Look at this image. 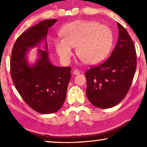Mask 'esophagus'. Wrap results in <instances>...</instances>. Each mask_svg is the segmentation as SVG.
Masks as SVG:
<instances>
[{
	"label": "esophagus",
	"mask_w": 147,
	"mask_h": 147,
	"mask_svg": "<svg viewBox=\"0 0 147 147\" xmlns=\"http://www.w3.org/2000/svg\"><path fill=\"white\" fill-rule=\"evenodd\" d=\"M80 71L79 69H75L74 70V74H75V75H78V74H80Z\"/></svg>",
	"instance_id": "obj_1"
}]
</instances>
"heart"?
I'll use <instances>...</instances> for the list:
<instances>
[{
	"instance_id": "1",
	"label": "heart",
	"mask_w": 147,
	"mask_h": 147,
	"mask_svg": "<svg viewBox=\"0 0 147 147\" xmlns=\"http://www.w3.org/2000/svg\"><path fill=\"white\" fill-rule=\"evenodd\" d=\"M63 37L54 41L56 51L62 61L68 62L76 47L78 55L87 64L94 65L106 59L113 44V33L108 26L96 21H76L64 26Z\"/></svg>"
}]
</instances>
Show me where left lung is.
I'll list each match as a JSON object with an SVG mask.
<instances>
[{"mask_svg":"<svg viewBox=\"0 0 147 147\" xmlns=\"http://www.w3.org/2000/svg\"><path fill=\"white\" fill-rule=\"evenodd\" d=\"M118 40L104 63L86 71V95L99 108H110L122 101L131 86L136 69L135 46L127 31L118 23Z\"/></svg>","mask_w":147,"mask_h":147,"instance_id":"left-lung-1","label":"left lung"}]
</instances>
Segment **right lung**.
<instances>
[{
	"mask_svg": "<svg viewBox=\"0 0 147 147\" xmlns=\"http://www.w3.org/2000/svg\"><path fill=\"white\" fill-rule=\"evenodd\" d=\"M57 21L45 20L27 29L17 38L12 49L10 69L16 89L29 107L41 114L54 113L63 104L71 79V67L53 65L47 52L41 49L40 59L30 67L25 54L27 48L45 39L49 28Z\"/></svg>",
	"mask_w": 147,
	"mask_h": 147,
	"instance_id": "right-lung-1",
	"label": "right lung"
}]
</instances>
